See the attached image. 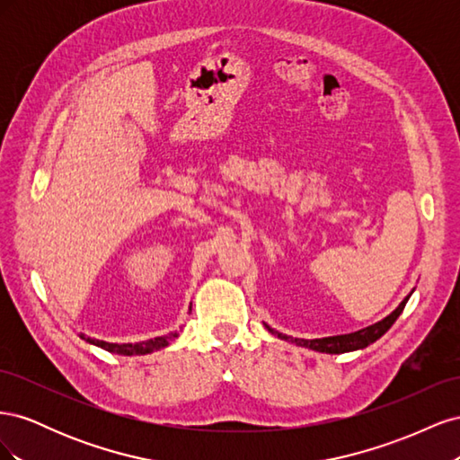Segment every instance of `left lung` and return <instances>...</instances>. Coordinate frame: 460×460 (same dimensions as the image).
Here are the masks:
<instances>
[{
    "instance_id": "8db88e82",
    "label": "left lung",
    "mask_w": 460,
    "mask_h": 460,
    "mask_svg": "<svg viewBox=\"0 0 460 460\" xmlns=\"http://www.w3.org/2000/svg\"><path fill=\"white\" fill-rule=\"evenodd\" d=\"M412 291L405 299L399 303V307L394 313H389L385 318L380 320V323H376L372 326H367L363 330L351 332V333H341V336H328V338H316V340H299V338L286 336V333H280V332L267 326V324H264V326H267V330L270 333H274V336L280 338V340L289 341V343H296V345H301V347H307V349H313V351H318V353L340 355V353H349V351H357V349H365V347H368L376 340H380L384 333L394 326V323L399 318L402 309H405V305H407L409 297L412 296Z\"/></svg>"
}]
</instances>
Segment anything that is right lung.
<instances>
[{
	"mask_svg": "<svg viewBox=\"0 0 460 460\" xmlns=\"http://www.w3.org/2000/svg\"><path fill=\"white\" fill-rule=\"evenodd\" d=\"M191 311V307H190ZM82 340H86L90 345L95 347H102V349L109 351V353H115V355H124V357H132V355H147L153 351H159L163 347L169 345L171 341H174L178 338V332H171V333H164V336L159 338H151L146 341H137V343H109L103 340H95V338H88L84 333H78Z\"/></svg>",
	"mask_w": 460,
	"mask_h": 460,
	"instance_id": "right-lung-1",
	"label": "right lung"
}]
</instances>
